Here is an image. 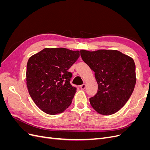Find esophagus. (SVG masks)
<instances>
[{
  "label": "esophagus",
  "instance_id": "34e87169",
  "mask_svg": "<svg viewBox=\"0 0 150 150\" xmlns=\"http://www.w3.org/2000/svg\"><path fill=\"white\" fill-rule=\"evenodd\" d=\"M80 88L81 89H84L86 88V84H83L82 85L80 86Z\"/></svg>",
  "mask_w": 150,
  "mask_h": 150
}]
</instances>
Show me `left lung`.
Wrapping results in <instances>:
<instances>
[{
  "mask_svg": "<svg viewBox=\"0 0 150 150\" xmlns=\"http://www.w3.org/2000/svg\"><path fill=\"white\" fill-rule=\"evenodd\" d=\"M84 62L94 72L98 92L89 98L98 113L110 115L118 111L128 101L136 84L133 58L117 50H81Z\"/></svg>",
  "mask_w": 150,
  "mask_h": 150,
  "instance_id": "8db88e82",
  "label": "left lung"
}]
</instances>
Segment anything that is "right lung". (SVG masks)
I'll use <instances>...</instances> for the list:
<instances>
[{
	"mask_svg": "<svg viewBox=\"0 0 150 150\" xmlns=\"http://www.w3.org/2000/svg\"><path fill=\"white\" fill-rule=\"evenodd\" d=\"M79 51L45 48L29 59L26 84L31 98L40 110L54 115L71 104L76 88L70 84L68 69L78 60Z\"/></svg>",
	"mask_w": 150,
	"mask_h": 150,
	"instance_id": "1",
	"label": "right lung"
}]
</instances>
